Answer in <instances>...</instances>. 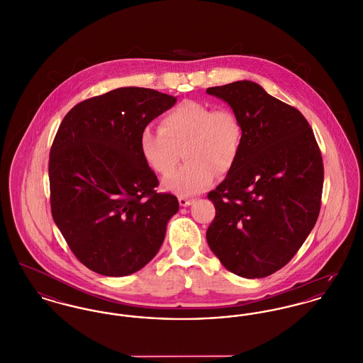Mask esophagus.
<instances>
[{
  "label": "esophagus",
  "mask_w": 363,
  "mask_h": 363,
  "mask_svg": "<svg viewBox=\"0 0 363 363\" xmlns=\"http://www.w3.org/2000/svg\"><path fill=\"white\" fill-rule=\"evenodd\" d=\"M178 201H179V206H181V207H188V206L192 204L194 200L189 199V197H185V196H181V197L178 199Z\"/></svg>",
  "instance_id": "esophagus-1"
}]
</instances>
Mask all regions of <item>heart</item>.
<instances>
[{
  "label": "heart",
  "mask_w": 363,
  "mask_h": 363,
  "mask_svg": "<svg viewBox=\"0 0 363 363\" xmlns=\"http://www.w3.org/2000/svg\"><path fill=\"white\" fill-rule=\"evenodd\" d=\"M242 141L238 116L230 109H213L199 101H184L169 111L160 128L145 126L140 134V150L152 170L167 175L182 150L185 166L163 184L178 194L203 192L219 172L233 167Z\"/></svg>",
  "instance_id": "heart-1"
}]
</instances>
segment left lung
<instances>
[{
  "mask_svg": "<svg viewBox=\"0 0 363 363\" xmlns=\"http://www.w3.org/2000/svg\"><path fill=\"white\" fill-rule=\"evenodd\" d=\"M242 128L235 163L208 193L215 218L207 242L220 263L244 278L284 267L313 230L320 208L323 164L306 118L251 81L208 87Z\"/></svg>",
  "mask_w": 363,
  "mask_h": 363,
  "instance_id": "8db88e82",
  "label": "left lung"
}]
</instances>
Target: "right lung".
Listing matches in <instances>:
<instances>
[{"instance_id":"obj_1","label":"right lung","mask_w":363,"mask_h":363,"mask_svg":"<svg viewBox=\"0 0 363 363\" xmlns=\"http://www.w3.org/2000/svg\"><path fill=\"white\" fill-rule=\"evenodd\" d=\"M177 97L119 87L85 100L63 119L49 156L53 220L87 269L123 277L160 250L179 204L157 193L156 174L140 150L141 130Z\"/></svg>"}]
</instances>
